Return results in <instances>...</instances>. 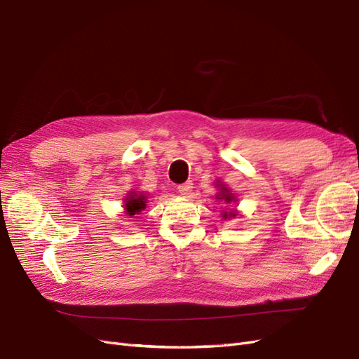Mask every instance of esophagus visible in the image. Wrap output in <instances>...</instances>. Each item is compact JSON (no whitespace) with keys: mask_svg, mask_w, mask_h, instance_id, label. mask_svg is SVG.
Returning <instances> with one entry per match:
<instances>
[{"mask_svg":"<svg viewBox=\"0 0 359 359\" xmlns=\"http://www.w3.org/2000/svg\"><path fill=\"white\" fill-rule=\"evenodd\" d=\"M191 190H193V182L191 181H187V182L181 184V186H178V191L181 193L182 196H190Z\"/></svg>","mask_w":359,"mask_h":359,"instance_id":"esophagus-1","label":"esophagus"}]
</instances>
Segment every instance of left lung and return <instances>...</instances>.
Segmentation results:
<instances>
[{"instance_id":"obj_1","label":"left lung","mask_w":359,"mask_h":359,"mask_svg":"<svg viewBox=\"0 0 359 359\" xmlns=\"http://www.w3.org/2000/svg\"><path fill=\"white\" fill-rule=\"evenodd\" d=\"M220 185L221 187L219 188V193H217V196H216V199H219V201H224L225 203H231V202H236V196L232 195V193L224 186V184H217L218 186ZM236 215H237V211L236 210H231V211H222V216H224V219H232V217H236Z\"/></svg>"}]
</instances>
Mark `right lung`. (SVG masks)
Segmentation results:
<instances>
[{
    "label": "right lung",
    "instance_id": "add662e5",
    "mask_svg": "<svg viewBox=\"0 0 359 359\" xmlns=\"http://www.w3.org/2000/svg\"><path fill=\"white\" fill-rule=\"evenodd\" d=\"M123 207L127 216L133 217L135 215H140V211L147 208V196H143L142 193L131 191L130 195L123 199Z\"/></svg>",
    "mask_w": 359,
    "mask_h": 359
}]
</instances>
